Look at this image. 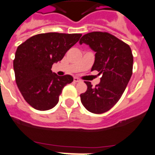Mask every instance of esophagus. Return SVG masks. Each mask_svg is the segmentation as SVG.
<instances>
[{
    "label": "esophagus",
    "instance_id": "obj_1",
    "mask_svg": "<svg viewBox=\"0 0 155 155\" xmlns=\"http://www.w3.org/2000/svg\"><path fill=\"white\" fill-rule=\"evenodd\" d=\"M74 82H79V81H81V80L79 78H74Z\"/></svg>",
    "mask_w": 155,
    "mask_h": 155
}]
</instances>
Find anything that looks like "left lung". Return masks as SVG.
Masks as SVG:
<instances>
[{
  "instance_id": "1",
  "label": "left lung",
  "mask_w": 155,
  "mask_h": 155,
  "mask_svg": "<svg viewBox=\"0 0 155 155\" xmlns=\"http://www.w3.org/2000/svg\"><path fill=\"white\" fill-rule=\"evenodd\" d=\"M79 43L89 45L96 52L91 70L102 74L95 87L85 81L87 90L80 95L81 101L89 112L101 114L118 102L130 81L133 69L131 47L114 35L101 31L87 33Z\"/></svg>"
}]
</instances>
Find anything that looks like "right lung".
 Instances as JSON below:
<instances>
[{
  "instance_id": "right-lung-1",
  "label": "right lung",
  "mask_w": 155,
  "mask_h": 155,
  "mask_svg": "<svg viewBox=\"0 0 155 155\" xmlns=\"http://www.w3.org/2000/svg\"><path fill=\"white\" fill-rule=\"evenodd\" d=\"M81 34L49 32L35 35L17 47L13 68L18 89L35 109H51L71 75L58 76L52 65L61 61L65 54L79 40Z\"/></svg>"
}]
</instances>
